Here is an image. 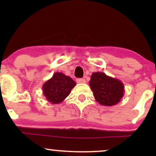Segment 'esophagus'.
<instances>
[{
    "label": "esophagus",
    "instance_id": "esophagus-1",
    "mask_svg": "<svg viewBox=\"0 0 156 156\" xmlns=\"http://www.w3.org/2000/svg\"><path fill=\"white\" fill-rule=\"evenodd\" d=\"M77 83H86V80L83 79V78H78V79H77Z\"/></svg>",
    "mask_w": 156,
    "mask_h": 156
}]
</instances>
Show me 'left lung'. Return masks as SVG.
<instances>
[{
	"mask_svg": "<svg viewBox=\"0 0 156 156\" xmlns=\"http://www.w3.org/2000/svg\"><path fill=\"white\" fill-rule=\"evenodd\" d=\"M89 86L95 101L102 105L112 106L117 104L124 96L125 87L122 82L104 73H93Z\"/></svg>",
	"mask_w": 156,
	"mask_h": 156,
	"instance_id": "obj_1",
	"label": "left lung"
}]
</instances>
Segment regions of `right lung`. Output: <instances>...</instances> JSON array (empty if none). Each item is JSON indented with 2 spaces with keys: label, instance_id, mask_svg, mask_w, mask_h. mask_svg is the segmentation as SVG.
Segmentation results:
<instances>
[{
  "label": "right lung",
  "instance_id": "right-lung-1",
  "mask_svg": "<svg viewBox=\"0 0 156 156\" xmlns=\"http://www.w3.org/2000/svg\"><path fill=\"white\" fill-rule=\"evenodd\" d=\"M76 83L69 76L56 72L42 86L44 96L49 103L58 104L69 95Z\"/></svg>",
  "mask_w": 156,
  "mask_h": 156
}]
</instances>
